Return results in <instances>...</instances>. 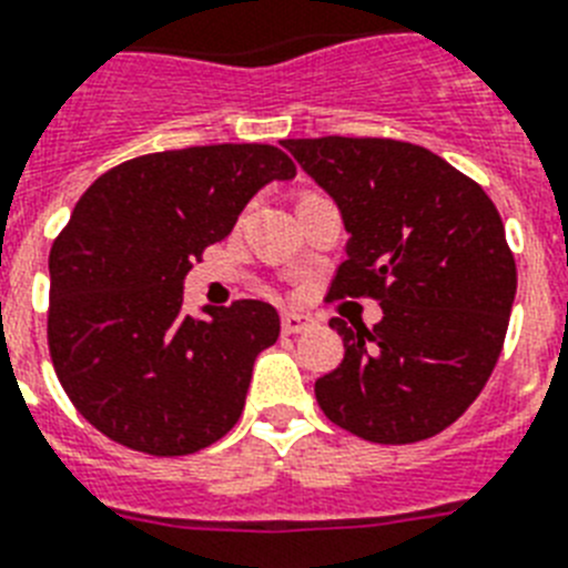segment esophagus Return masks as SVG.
<instances>
[{
  "instance_id": "obj_1",
  "label": "esophagus",
  "mask_w": 568,
  "mask_h": 568,
  "mask_svg": "<svg viewBox=\"0 0 568 568\" xmlns=\"http://www.w3.org/2000/svg\"><path fill=\"white\" fill-rule=\"evenodd\" d=\"M314 328V317L300 312H285L283 314V332L285 335H300V332H308Z\"/></svg>"
}]
</instances>
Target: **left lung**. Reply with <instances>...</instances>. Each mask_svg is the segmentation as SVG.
I'll return each instance as SVG.
<instances>
[{
	"label": "left lung",
	"mask_w": 568,
	"mask_h": 568,
	"mask_svg": "<svg viewBox=\"0 0 568 568\" xmlns=\"http://www.w3.org/2000/svg\"><path fill=\"white\" fill-rule=\"evenodd\" d=\"M283 146L341 211L346 260L328 297H375L314 384L328 422L378 445L422 442L483 393L503 352L517 265L485 190L436 152L389 138H288Z\"/></svg>",
	"instance_id": "8db88e82"
}]
</instances>
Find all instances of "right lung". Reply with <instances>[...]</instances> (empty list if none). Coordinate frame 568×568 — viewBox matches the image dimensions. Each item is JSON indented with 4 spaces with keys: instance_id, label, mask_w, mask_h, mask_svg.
<instances>
[{
    "instance_id": "1",
    "label": "right lung",
    "mask_w": 568,
    "mask_h": 568,
    "mask_svg": "<svg viewBox=\"0 0 568 568\" xmlns=\"http://www.w3.org/2000/svg\"><path fill=\"white\" fill-rule=\"evenodd\" d=\"M297 175L268 144L141 155L100 175L51 245L49 349L80 416L150 456H184L240 422L254 361L280 337L262 300L184 312L193 260L271 181Z\"/></svg>"
}]
</instances>
